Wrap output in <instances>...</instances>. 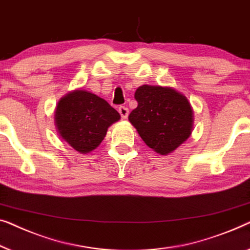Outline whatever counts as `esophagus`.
<instances>
[{"label":"esophagus","instance_id":"obj_1","mask_svg":"<svg viewBox=\"0 0 250 250\" xmlns=\"http://www.w3.org/2000/svg\"><path fill=\"white\" fill-rule=\"evenodd\" d=\"M119 113H120V115H121V118H122V119H126V118H128V115H129V110H128V107H125V106H120V107H119Z\"/></svg>","mask_w":250,"mask_h":250}]
</instances>
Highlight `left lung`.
Segmentation results:
<instances>
[{
  "label": "left lung",
  "instance_id": "obj_1",
  "mask_svg": "<svg viewBox=\"0 0 250 250\" xmlns=\"http://www.w3.org/2000/svg\"><path fill=\"white\" fill-rule=\"evenodd\" d=\"M138 103L129 115L140 138L160 155H168L192 132L194 111L188 98L172 87L143 85L137 88Z\"/></svg>",
  "mask_w": 250,
  "mask_h": 250
}]
</instances>
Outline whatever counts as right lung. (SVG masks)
Here are the masks:
<instances>
[{
  "instance_id": "obj_1",
  "label": "right lung",
  "mask_w": 250,
  "mask_h": 250,
  "mask_svg": "<svg viewBox=\"0 0 250 250\" xmlns=\"http://www.w3.org/2000/svg\"><path fill=\"white\" fill-rule=\"evenodd\" d=\"M120 118L106 101L85 89H75L64 95L54 112L60 138L80 154L97 148L108 126Z\"/></svg>"
}]
</instances>
